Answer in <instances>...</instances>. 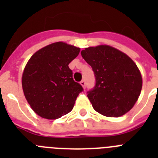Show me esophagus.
<instances>
[{
	"mask_svg": "<svg viewBox=\"0 0 158 158\" xmlns=\"http://www.w3.org/2000/svg\"><path fill=\"white\" fill-rule=\"evenodd\" d=\"M80 84H81V85L82 86H83L84 89H85V88H86V82H85V81L82 80L80 82Z\"/></svg>",
	"mask_w": 158,
	"mask_h": 158,
	"instance_id": "34e87169",
	"label": "esophagus"
}]
</instances>
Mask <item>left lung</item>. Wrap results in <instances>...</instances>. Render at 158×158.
<instances>
[{
	"label": "left lung",
	"mask_w": 158,
	"mask_h": 158,
	"mask_svg": "<svg viewBox=\"0 0 158 158\" xmlns=\"http://www.w3.org/2000/svg\"><path fill=\"white\" fill-rule=\"evenodd\" d=\"M81 54L94 72L96 83L87 96L95 111L107 117L128 112L139 99L142 86L135 62L109 46L89 47Z\"/></svg>",
	"instance_id": "8db88e82"
}]
</instances>
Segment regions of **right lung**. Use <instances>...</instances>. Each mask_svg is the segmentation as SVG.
I'll list each match as a JSON object with an SVG mask.
<instances>
[{"mask_svg":"<svg viewBox=\"0 0 158 158\" xmlns=\"http://www.w3.org/2000/svg\"><path fill=\"white\" fill-rule=\"evenodd\" d=\"M80 48L58 42L35 53L22 76L24 96L33 111L47 119H56L72 111L84 89L73 78L69 64Z\"/></svg>","mask_w":158,"mask_h":158,"instance_id":"add662e5","label":"right lung"}]
</instances>
